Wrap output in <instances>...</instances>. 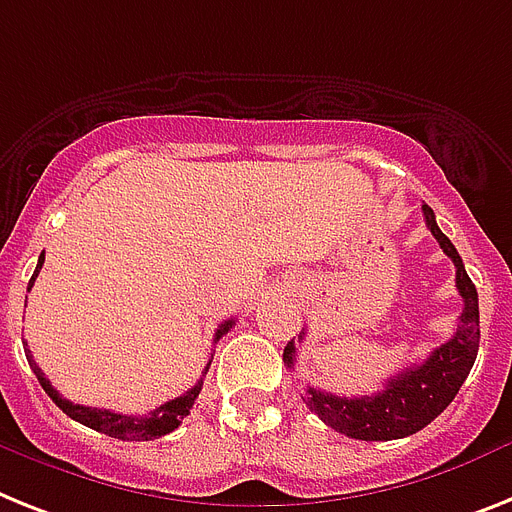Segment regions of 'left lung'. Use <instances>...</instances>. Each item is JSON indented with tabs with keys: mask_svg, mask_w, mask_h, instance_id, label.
Wrapping results in <instances>:
<instances>
[{
	"mask_svg": "<svg viewBox=\"0 0 512 512\" xmlns=\"http://www.w3.org/2000/svg\"><path fill=\"white\" fill-rule=\"evenodd\" d=\"M424 219L429 232L437 238L439 248L455 264V287L463 298L458 329L424 363H416L411 369H403L400 374L387 379L382 392L361 395V398H340L332 392L308 387L306 398H303L308 408L322 418L324 424L350 439L387 442V439L411 437V434L421 432L453 403L460 384L466 382L468 371L474 366L476 353H479V293H476L474 282L466 274L463 259L458 256L450 238L437 227L432 206L424 204ZM282 358H285L287 369H293V340L287 342Z\"/></svg>",
	"mask_w": 512,
	"mask_h": 512,
	"instance_id": "left-lung-1",
	"label": "left lung"
}]
</instances>
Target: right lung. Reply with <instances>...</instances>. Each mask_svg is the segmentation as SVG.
<instances>
[{"label":"right lung","mask_w":512,"mask_h":512,"mask_svg":"<svg viewBox=\"0 0 512 512\" xmlns=\"http://www.w3.org/2000/svg\"><path fill=\"white\" fill-rule=\"evenodd\" d=\"M41 266H44V253L38 256L36 272H33L31 282H28V290H31L33 282H36L38 272H41ZM232 324H235V319H230V322H225V324H219L217 335H214V342L225 335ZM25 358H28V363H31V369H33V374H36L38 384H41L46 395H49L54 403H57V408H62V413H67V416L73 418V421L88 426V429H96V432L107 434V437H114V439H125V442H149V439H159V437H164V434L175 432L177 426L183 424V418L190 413V408H193V403H196V398H198V392H201V384H204V382H198L193 390H188L185 395H180V398L170 400V403L159 405V408H154V411L146 413V416H122V413L104 411V408H88V405L70 403V400L62 398V395H59V392L52 387V382L44 377V371L38 369L36 361L31 358V350L28 348H25ZM209 366H211V361L206 363L204 371H209Z\"/></svg>","instance_id":"obj_1"}]
</instances>
